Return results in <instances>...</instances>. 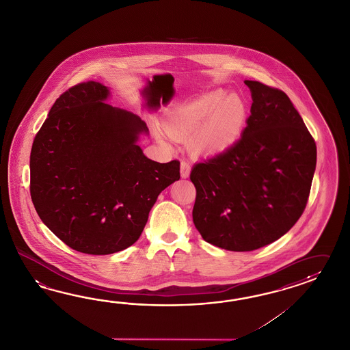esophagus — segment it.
Instances as JSON below:
<instances>
[{
    "mask_svg": "<svg viewBox=\"0 0 350 350\" xmlns=\"http://www.w3.org/2000/svg\"><path fill=\"white\" fill-rule=\"evenodd\" d=\"M189 172H191V164L186 159H183L180 162V177L182 178H187L189 176Z\"/></svg>",
    "mask_w": 350,
    "mask_h": 350,
    "instance_id": "1",
    "label": "esophagus"
}]
</instances>
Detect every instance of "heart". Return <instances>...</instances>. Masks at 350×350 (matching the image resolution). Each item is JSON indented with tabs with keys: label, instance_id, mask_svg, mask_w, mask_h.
<instances>
[{
	"label": "heart",
	"instance_id": "heart-1",
	"mask_svg": "<svg viewBox=\"0 0 350 350\" xmlns=\"http://www.w3.org/2000/svg\"><path fill=\"white\" fill-rule=\"evenodd\" d=\"M245 119L247 107L239 96L213 91L167 112L165 126L177 135L197 134V149L216 153L235 143Z\"/></svg>",
	"mask_w": 350,
	"mask_h": 350
}]
</instances>
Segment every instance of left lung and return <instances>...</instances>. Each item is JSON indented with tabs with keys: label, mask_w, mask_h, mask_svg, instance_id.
I'll list each match as a JSON object with an SVG mask.
<instances>
[{
	"label": "left lung",
	"mask_w": 350,
	"mask_h": 350,
	"mask_svg": "<svg viewBox=\"0 0 350 350\" xmlns=\"http://www.w3.org/2000/svg\"><path fill=\"white\" fill-rule=\"evenodd\" d=\"M247 128L225 152L193 165V224L205 241L250 252L284 235L305 211L316 168L314 137L290 97L245 81Z\"/></svg>",
	"instance_id": "8db88e82"
}]
</instances>
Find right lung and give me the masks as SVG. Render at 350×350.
<instances>
[{
    "mask_svg": "<svg viewBox=\"0 0 350 350\" xmlns=\"http://www.w3.org/2000/svg\"><path fill=\"white\" fill-rule=\"evenodd\" d=\"M106 85L70 87L51 106L30 153V195L42 221L69 247L106 256L133 245L179 162H154L133 112L105 103Z\"/></svg>",
    "mask_w": 350,
    "mask_h": 350,
    "instance_id": "obj_1",
    "label": "right lung"
}]
</instances>
